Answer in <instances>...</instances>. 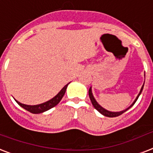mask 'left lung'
Masks as SVG:
<instances>
[{"mask_svg":"<svg viewBox=\"0 0 153 153\" xmlns=\"http://www.w3.org/2000/svg\"><path fill=\"white\" fill-rule=\"evenodd\" d=\"M144 84H145V82H144ZM143 88H144V85H143L142 87H141V89H140V92H139V94H138V95L137 96V98H136V99L134 100V102L132 103V105H130V106H128L127 109H124V110H121V111H119V112L109 111V110H107V109H104V108H103L102 106H101L98 103V102L95 100L94 97L93 93H92V87H91V86L90 87V89H89V97H90V99H91V103H92V105H94V108H95V109H97V110H98L99 113H100V114H102V115H104V116H105V117H115L120 116L121 114H122L123 113H125L126 111H127L128 109H130L131 107L133 106V105L135 104V102H137V100L138 98H139V96L140 95V94H141V92H142Z\"/></svg>","mask_w":153,"mask_h":153,"instance_id":"1","label":"left lung"}]
</instances>
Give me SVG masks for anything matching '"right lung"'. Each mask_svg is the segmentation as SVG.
I'll use <instances>...</instances> for the list:
<instances>
[{"mask_svg": "<svg viewBox=\"0 0 153 153\" xmlns=\"http://www.w3.org/2000/svg\"><path fill=\"white\" fill-rule=\"evenodd\" d=\"M69 83H67L66 86H63L62 90H61L54 98H52L51 99L48 100V102L41 103V104L35 105H25L23 104V103H20V102H18V101H16V99L15 101L17 102V104L19 105H20L22 108H24V109L27 110V111H29L30 113H32V114H41V113H44V112L47 111V110H48V109H51V108H53L54 106H55V105L61 101V99L62 98L63 95L65 94L66 90H67V86L69 85Z\"/></svg>", "mask_w": 153, "mask_h": 153, "instance_id": "right-lung-1", "label": "right lung"}]
</instances>
